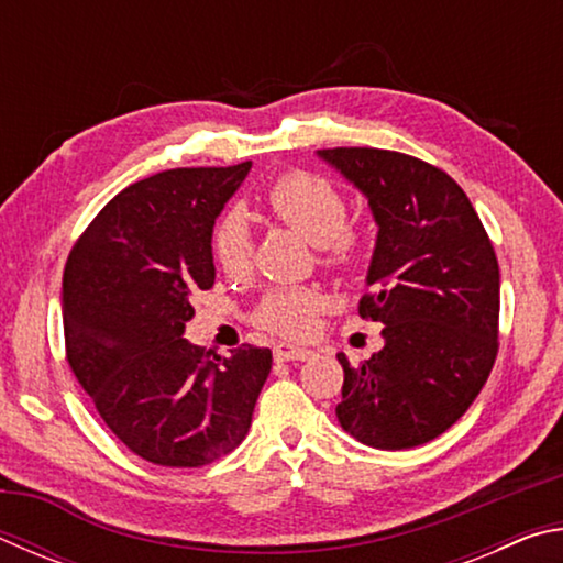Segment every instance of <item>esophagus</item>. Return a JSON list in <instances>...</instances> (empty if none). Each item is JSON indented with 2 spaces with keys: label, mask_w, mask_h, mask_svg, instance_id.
<instances>
[{
  "label": "esophagus",
  "mask_w": 563,
  "mask_h": 563,
  "mask_svg": "<svg viewBox=\"0 0 563 563\" xmlns=\"http://www.w3.org/2000/svg\"><path fill=\"white\" fill-rule=\"evenodd\" d=\"M312 357V350L308 347H295V345H278L275 347V360L290 362V360H308Z\"/></svg>",
  "instance_id": "obj_1"
}]
</instances>
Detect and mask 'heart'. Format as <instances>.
<instances>
[{
	"mask_svg": "<svg viewBox=\"0 0 563 563\" xmlns=\"http://www.w3.org/2000/svg\"><path fill=\"white\" fill-rule=\"evenodd\" d=\"M265 211L295 228L320 247L328 268H352L362 258V238L347 225V203L330 180L316 174L280 176L265 190ZM211 253L218 268L241 278L253 265V235L243 213H225L211 235ZM322 305L320 292L310 288H273L255 308L258 328L285 338L308 335Z\"/></svg>",
	"mask_w": 563,
	"mask_h": 563,
	"instance_id": "obj_1",
	"label": "heart"
}]
</instances>
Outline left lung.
<instances>
[{
  "mask_svg": "<svg viewBox=\"0 0 563 563\" xmlns=\"http://www.w3.org/2000/svg\"><path fill=\"white\" fill-rule=\"evenodd\" d=\"M377 223L360 316L385 345L352 367L335 407L342 430L375 450H409L450 430L482 393L499 347V263L456 180L385 148H325Z\"/></svg>",
  "mask_w": 563,
  "mask_h": 563,
  "instance_id": "obj_1",
  "label": "left lung"
}]
</instances>
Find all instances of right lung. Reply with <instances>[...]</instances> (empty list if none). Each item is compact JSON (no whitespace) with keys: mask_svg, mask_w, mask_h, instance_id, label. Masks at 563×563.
Segmentation results:
<instances>
[{"mask_svg":"<svg viewBox=\"0 0 563 563\" xmlns=\"http://www.w3.org/2000/svg\"><path fill=\"white\" fill-rule=\"evenodd\" d=\"M251 166L170 168L131 184L66 261V360L109 430L151 464L203 466L233 452L271 375L268 347L223 357L184 338L190 295L216 283V218Z\"/></svg>","mask_w":563,"mask_h":563,"instance_id":"right-lung-1","label":"right lung"}]
</instances>
